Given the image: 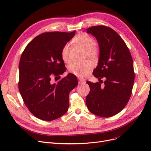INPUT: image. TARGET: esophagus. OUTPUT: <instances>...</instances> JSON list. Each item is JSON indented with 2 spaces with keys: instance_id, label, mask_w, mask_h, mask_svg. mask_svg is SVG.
Masks as SVG:
<instances>
[{
  "instance_id": "obj_1",
  "label": "esophagus",
  "mask_w": 151,
  "mask_h": 151,
  "mask_svg": "<svg viewBox=\"0 0 151 151\" xmlns=\"http://www.w3.org/2000/svg\"><path fill=\"white\" fill-rule=\"evenodd\" d=\"M78 83H79L80 84H83L86 83V81L83 80V79H79L78 80Z\"/></svg>"
}]
</instances>
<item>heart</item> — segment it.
I'll return each instance as SVG.
<instances>
[{"label":"heart","mask_w":151,"mask_h":151,"mask_svg":"<svg viewBox=\"0 0 151 151\" xmlns=\"http://www.w3.org/2000/svg\"><path fill=\"white\" fill-rule=\"evenodd\" d=\"M74 42L84 50H85L86 56L92 60L96 59L99 54V49L95 44L94 39L86 33H81L78 35L74 39ZM70 45L68 44H65L62 48L61 55L65 62L70 61L69 57ZM93 68V65L88 61L84 63H73L69 67L68 70L71 73L78 77H84Z\"/></svg>","instance_id":"heart-1"}]
</instances>
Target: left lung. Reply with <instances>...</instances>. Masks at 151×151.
I'll return each mask as SVG.
<instances>
[{
  "mask_svg": "<svg viewBox=\"0 0 151 151\" xmlns=\"http://www.w3.org/2000/svg\"><path fill=\"white\" fill-rule=\"evenodd\" d=\"M86 31L96 38L99 47V62L93 71L99 82H86L90 88L86 106L96 115L112 116L124 109L132 95L134 81L132 55L122 38L112 28L95 26ZM103 77L106 81L102 88Z\"/></svg>",
  "mask_w": 151,
  "mask_h": 151,
  "instance_id": "left-lung-1",
  "label": "left lung"
}]
</instances>
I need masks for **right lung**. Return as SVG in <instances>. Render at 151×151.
<instances>
[{"instance_id": "right-lung-1", "label": "right lung", "mask_w": 151, "mask_h": 151, "mask_svg": "<svg viewBox=\"0 0 151 151\" xmlns=\"http://www.w3.org/2000/svg\"><path fill=\"white\" fill-rule=\"evenodd\" d=\"M75 32L39 35L27 45L22 54L18 88L26 106L37 119L54 120L68 109L69 93L78 85L76 76L68 73L57 83L50 80L52 75L59 76L66 71L61 52Z\"/></svg>"}]
</instances>
